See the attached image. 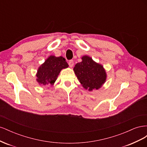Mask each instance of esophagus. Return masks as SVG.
I'll use <instances>...</instances> for the list:
<instances>
[{
  "label": "esophagus",
  "mask_w": 147,
  "mask_h": 147,
  "mask_svg": "<svg viewBox=\"0 0 147 147\" xmlns=\"http://www.w3.org/2000/svg\"><path fill=\"white\" fill-rule=\"evenodd\" d=\"M74 61H73V60H70L69 61V66L70 67H72L74 66Z\"/></svg>",
  "instance_id": "esophagus-1"
}]
</instances>
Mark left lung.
Listing matches in <instances>:
<instances>
[{"label": "left lung", "instance_id": "1", "mask_svg": "<svg viewBox=\"0 0 147 147\" xmlns=\"http://www.w3.org/2000/svg\"><path fill=\"white\" fill-rule=\"evenodd\" d=\"M82 61L76 64L74 70L83 87L91 91L98 90L107 78L105 70L101 64L96 63L90 56H83Z\"/></svg>", "mask_w": 147, "mask_h": 147}]
</instances>
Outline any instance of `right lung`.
<instances>
[{
  "instance_id": "obj_1",
  "label": "right lung",
  "mask_w": 147,
  "mask_h": 147,
  "mask_svg": "<svg viewBox=\"0 0 147 147\" xmlns=\"http://www.w3.org/2000/svg\"><path fill=\"white\" fill-rule=\"evenodd\" d=\"M68 67L64 57L50 56L38 69L37 81L43 85H53L61 70Z\"/></svg>"
}]
</instances>
